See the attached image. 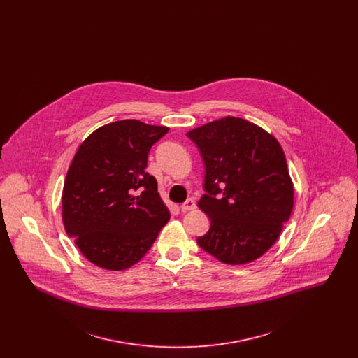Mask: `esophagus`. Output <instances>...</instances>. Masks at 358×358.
I'll return each instance as SVG.
<instances>
[{"instance_id": "esophagus-1", "label": "esophagus", "mask_w": 358, "mask_h": 358, "mask_svg": "<svg viewBox=\"0 0 358 358\" xmlns=\"http://www.w3.org/2000/svg\"><path fill=\"white\" fill-rule=\"evenodd\" d=\"M194 208H196V201H194L193 199H187L185 203L181 204V209L185 210V212H187V210H193Z\"/></svg>"}]
</instances>
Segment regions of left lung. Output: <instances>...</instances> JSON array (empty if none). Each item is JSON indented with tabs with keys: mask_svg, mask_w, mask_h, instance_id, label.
Listing matches in <instances>:
<instances>
[{
	"mask_svg": "<svg viewBox=\"0 0 358 358\" xmlns=\"http://www.w3.org/2000/svg\"><path fill=\"white\" fill-rule=\"evenodd\" d=\"M205 166L199 206L210 228L197 238L225 264L267 252L289 222L294 187L279 142L248 120L227 117L190 130Z\"/></svg>",
	"mask_w": 358,
	"mask_h": 358,
	"instance_id": "8db88e82",
	"label": "left lung"
}]
</instances>
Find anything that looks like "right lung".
<instances>
[{
  "instance_id": "1",
  "label": "right lung",
  "mask_w": 358,
  "mask_h": 358,
  "mask_svg": "<svg viewBox=\"0 0 358 358\" xmlns=\"http://www.w3.org/2000/svg\"><path fill=\"white\" fill-rule=\"evenodd\" d=\"M168 131L118 120L95 130L75 154L63 189V222L95 266L111 271L131 267L171 219L157 180L145 171L152 146Z\"/></svg>"
}]
</instances>
